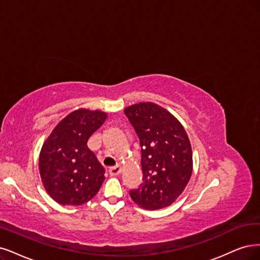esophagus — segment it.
Segmentation results:
<instances>
[{"label": "esophagus", "mask_w": 260, "mask_h": 260, "mask_svg": "<svg viewBox=\"0 0 260 260\" xmlns=\"http://www.w3.org/2000/svg\"><path fill=\"white\" fill-rule=\"evenodd\" d=\"M120 172H121V167L120 166H114V167L109 168V175L110 176H118V175H120Z\"/></svg>", "instance_id": "1"}]
</instances>
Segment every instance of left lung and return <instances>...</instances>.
I'll return each mask as SVG.
<instances>
[{
	"mask_svg": "<svg viewBox=\"0 0 260 260\" xmlns=\"http://www.w3.org/2000/svg\"><path fill=\"white\" fill-rule=\"evenodd\" d=\"M141 147L142 183L129 195L141 208L170 206L187 185L193 154L181 123L160 106L139 103L124 110Z\"/></svg>",
	"mask_w": 260,
	"mask_h": 260,
	"instance_id": "1",
	"label": "left lung"
}]
</instances>
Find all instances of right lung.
<instances>
[{
  "mask_svg": "<svg viewBox=\"0 0 260 260\" xmlns=\"http://www.w3.org/2000/svg\"><path fill=\"white\" fill-rule=\"evenodd\" d=\"M102 111L79 109L56 125L40 155L43 184L57 204L80 206L101 188L105 169L88 148V140L105 122Z\"/></svg>",
  "mask_w": 260,
  "mask_h": 260,
  "instance_id": "1",
  "label": "right lung"
}]
</instances>
